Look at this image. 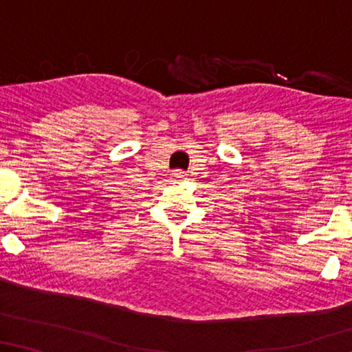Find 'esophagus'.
<instances>
[{"label": "esophagus", "mask_w": 352, "mask_h": 352, "mask_svg": "<svg viewBox=\"0 0 352 352\" xmlns=\"http://www.w3.org/2000/svg\"><path fill=\"white\" fill-rule=\"evenodd\" d=\"M184 176H186V171H182V170L173 171V177H175V179H182Z\"/></svg>", "instance_id": "esophagus-1"}]
</instances>
